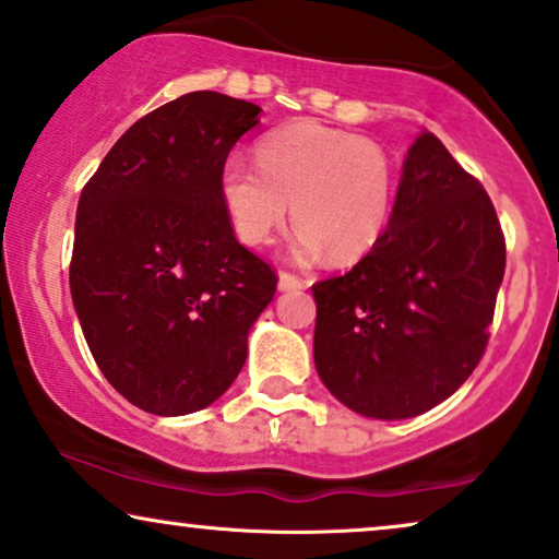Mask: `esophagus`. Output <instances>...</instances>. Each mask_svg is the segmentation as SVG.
Returning a JSON list of instances; mask_svg holds the SVG:
<instances>
[{"mask_svg":"<svg viewBox=\"0 0 559 559\" xmlns=\"http://www.w3.org/2000/svg\"><path fill=\"white\" fill-rule=\"evenodd\" d=\"M306 287V280L297 277L295 272H280V289H302Z\"/></svg>","mask_w":559,"mask_h":559,"instance_id":"esophagus-1","label":"esophagus"}]
</instances>
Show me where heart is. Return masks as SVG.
<instances>
[{
  "label": "heart",
  "instance_id": "obj_1",
  "mask_svg": "<svg viewBox=\"0 0 559 559\" xmlns=\"http://www.w3.org/2000/svg\"><path fill=\"white\" fill-rule=\"evenodd\" d=\"M257 166L228 158L217 194L246 246L272 241L293 210L297 257L325 249L331 262H354L372 249L388 223L393 171L377 143L318 122H293L253 148Z\"/></svg>",
  "mask_w": 559,
  "mask_h": 559
}]
</instances>
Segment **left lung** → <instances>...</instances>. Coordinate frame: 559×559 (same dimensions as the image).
<instances>
[{
  "label": "left lung",
  "mask_w": 559,
  "mask_h": 559,
  "mask_svg": "<svg viewBox=\"0 0 559 559\" xmlns=\"http://www.w3.org/2000/svg\"><path fill=\"white\" fill-rule=\"evenodd\" d=\"M503 272L488 192L424 130L385 234L342 277L313 285L323 385L382 421L431 411L480 365Z\"/></svg>",
  "instance_id": "8db88e82"
}]
</instances>
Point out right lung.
<instances>
[{
    "label": "right lung",
    "mask_w": 559,
    "mask_h": 559,
    "mask_svg": "<svg viewBox=\"0 0 559 559\" xmlns=\"http://www.w3.org/2000/svg\"><path fill=\"white\" fill-rule=\"evenodd\" d=\"M259 107L190 92L133 122L84 185L69 282L84 338L118 393L154 416L217 401L277 272L236 241L217 174Z\"/></svg>",
    "instance_id": "obj_1"
}]
</instances>
